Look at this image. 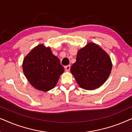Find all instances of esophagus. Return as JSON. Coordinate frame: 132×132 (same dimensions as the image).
I'll return each instance as SVG.
<instances>
[{"mask_svg":"<svg viewBox=\"0 0 132 132\" xmlns=\"http://www.w3.org/2000/svg\"><path fill=\"white\" fill-rule=\"evenodd\" d=\"M70 65H67V66H65V70L66 71H69L70 70Z\"/></svg>","mask_w":132,"mask_h":132,"instance_id":"34e87169","label":"esophagus"}]
</instances>
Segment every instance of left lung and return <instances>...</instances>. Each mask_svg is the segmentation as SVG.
Returning a JSON list of instances; mask_svg holds the SVG:
<instances>
[{
    "label": "left lung",
    "mask_w": 132,
    "mask_h": 132,
    "mask_svg": "<svg viewBox=\"0 0 132 132\" xmlns=\"http://www.w3.org/2000/svg\"><path fill=\"white\" fill-rule=\"evenodd\" d=\"M111 57L98 45L89 43L77 52L70 71L80 88L93 90L102 85L111 73Z\"/></svg>",
    "instance_id": "1"
}]
</instances>
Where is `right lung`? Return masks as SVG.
<instances>
[{
    "label": "right lung",
    "mask_w": 132,
    "mask_h": 132,
    "mask_svg": "<svg viewBox=\"0 0 132 132\" xmlns=\"http://www.w3.org/2000/svg\"><path fill=\"white\" fill-rule=\"evenodd\" d=\"M23 71L30 85L38 90L47 92L56 85L64 68L49 47L41 44L24 57Z\"/></svg>",
    "instance_id": "1"
}]
</instances>
